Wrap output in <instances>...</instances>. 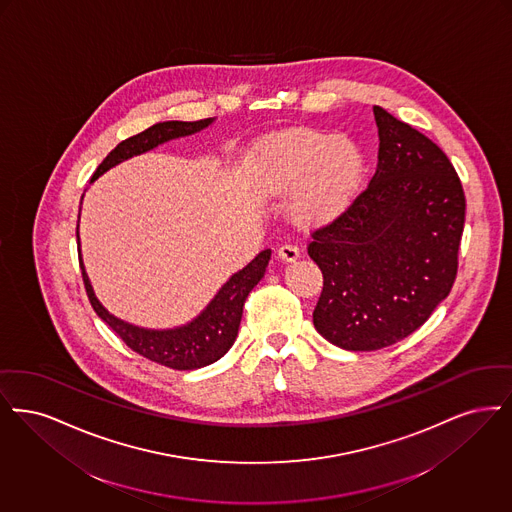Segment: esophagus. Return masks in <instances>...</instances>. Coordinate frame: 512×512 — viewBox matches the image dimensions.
I'll return each mask as SVG.
<instances>
[{
    "label": "esophagus",
    "mask_w": 512,
    "mask_h": 512,
    "mask_svg": "<svg viewBox=\"0 0 512 512\" xmlns=\"http://www.w3.org/2000/svg\"><path fill=\"white\" fill-rule=\"evenodd\" d=\"M277 256H279V260H283V262H294V260L300 258V248L285 243V245L279 246Z\"/></svg>",
    "instance_id": "1"
}]
</instances>
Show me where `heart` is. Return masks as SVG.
<instances>
[{"instance_id":"obj_1","label":"heart","mask_w":512,"mask_h":512,"mask_svg":"<svg viewBox=\"0 0 512 512\" xmlns=\"http://www.w3.org/2000/svg\"><path fill=\"white\" fill-rule=\"evenodd\" d=\"M254 172L269 193H290V214L296 222L317 227L336 222L356 204L367 178V160L350 135L296 130L260 143Z\"/></svg>"}]
</instances>
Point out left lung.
<instances>
[{
  "mask_svg": "<svg viewBox=\"0 0 512 512\" xmlns=\"http://www.w3.org/2000/svg\"><path fill=\"white\" fill-rule=\"evenodd\" d=\"M377 172L356 204L313 231L323 273L313 310L331 344L371 352L417 331L453 287L465 193L444 151L382 107Z\"/></svg>",
  "mask_w": 512,
  "mask_h": 512,
  "instance_id": "8db88e82",
  "label": "left lung"
}]
</instances>
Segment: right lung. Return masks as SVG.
Masks as SVG:
<instances>
[{"label":"right lung","mask_w":512,"mask_h":512,"mask_svg":"<svg viewBox=\"0 0 512 512\" xmlns=\"http://www.w3.org/2000/svg\"><path fill=\"white\" fill-rule=\"evenodd\" d=\"M212 122H214V118L197 120V122L168 120V122H158L141 134L124 139L99 164V168L95 170V174L91 178V183L99 176H103L105 172H109L116 164L132 158V156L153 151L155 147L166 143V141L197 134L200 130L208 128ZM76 239L80 246L78 227H76ZM78 256H80V267H82V277H84L89 302H91L95 313L111 327L112 331L118 334L139 356L147 357V359L156 361L160 365H166L170 369L191 371V369H200V367H206V365L218 361L233 346L237 333H239L246 296L264 277L269 258H271V250L269 248L262 250L248 266L233 273L195 319H191L185 325L174 327V329H145V327H137V325H132V323L112 315L97 300V296L93 292L86 267L82 262L80 248H78Z\"/></svg>","instance_id":"obj_1"}]
</instances>
